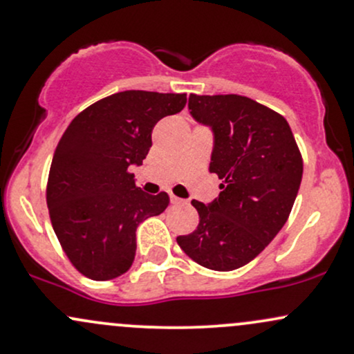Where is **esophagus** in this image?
I'll return each mask as SVG.
<instances>
[{"mask_svg":"<svg viewBox=\"0 0 354 354\" xmlns=\"http://www.w3.org/2000/svg\"><path fill=\"white\" fill-rule=\"evenodd\" d=\"M169 200H171V205H180V203H183L181 198L174 196V194H169Z\"/></svg>","mask_w":354,"mask_h":354,"instance_id":"1","label":"esophagus"}]
</instances>
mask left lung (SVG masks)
I'll return each instance as SVG.
<instances>
[{
  "label": "left lung",
  "instance_id": "8db88e82",
  "mask_svg": "<svg viewBox=\"0 0 354 354\" xmlns=\"http://www.w3.org/2000/svg\"><path fill=\"white\" fill-rule=\"evenodd\" d=\"M188 108L213 129L209 171L223 183L209 205L191 201L200 225L176 241L198 265L238 270L288 221L301 185V153L288 121L246 96L189 95Z\"/></svg>",
  "mask_w": 354,
  "mask_h": 354
}]
</instances>
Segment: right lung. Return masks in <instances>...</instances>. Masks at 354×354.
I'll use <instances>...</instances> for the list:
<instances>
[{"mask_svg":"<svg viewBox=\"0 0 354 354\" xmlns=\"http://www.w3.org/2000/svg\"><path fill=\"white\" fill-rule=\"evenodd\" d=\"M185 104L186 93H115L83 109L61 136L46 203L61 248L86 278L124 274L135 261L138 225L169 205L165 191L153 196L138 188L129 166L143 163L154 124Z\"/></svg>","mask_w":354,"mask_h":354,"instance_id":"1","label":"right lung"}]
</instances>
